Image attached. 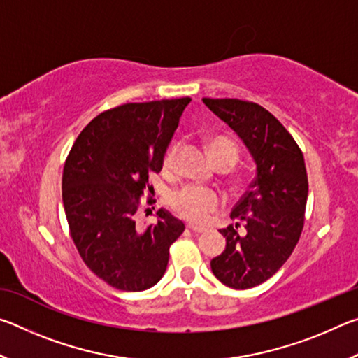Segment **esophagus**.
I'll use <instances>...</instances> for the list:
<instances>
[{"mask_svg": "<svg viewBox=\"0 0 358 358\" xmlns=\"http://www.w3.org/2000/svg\"><path fill=\"white\" fill-rule=\"evenodd\" d=\"M189 229L192 230L194 234H203V232H207V229L205 227H197V226H189Z\"/></svg>", "mask_w": 358, "mask_h": 358, "instance_id": "1", "label": "esophagus"}]
</instances>
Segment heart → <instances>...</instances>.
I'll use <instances>...</instances> for the list:
<instances>
[{
	"label": "heart",
	"instance_id": "heart-1",
	"mask_svg": "<svg viewBox=\"0 0 358 358\" xmlns=\"http://www.w3.org/2000/svg\"><path fill=\"white\" fill-rule=\"evenodd\" d=\"M180 151V143L173 142L167 148L162 166L164 171H172L175 159ZM210 156L213 162L226 161L230 166H235L240 156V148L232 138L216 137L210 142ZM172 207L183 220L192 224H203L208 216L221 207V197L215 191L197 186H185L172 196Z\"/></svg>",
	"mask_w": 358,
	"mask_h": 358
}]
</instances>
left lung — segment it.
I'll return each mask as SVG.
<instances>
[{
    "label": "left lung",
    "mask_w": 358,
    "mask_h": 358,
    "mask_svg": "<svg viewBox=\"0 0 358 358\" xmlns=\"http://www.w3.org/2000/svg\"><path fill=\"white\" fill-rule=\"evenodd\" d=\"M202 101L241 138L256 166L230 213L235 226L220 230L226 250L210 262L227 287L250 289L273 276L300 238L308 199L305 159L294 137L264 107L240 99ZM240 223L245 224L243 234Z\"/></svg>",
    "instance_id": "obj_1"
}]
</instances>
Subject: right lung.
<instances>
[{
    "instance_id": "1",
    "label": "right lung",
    "mask_w": 358,
    "mask_h": 358,
    "mask_svg": "<svg viewBox=\"0 0 358 358\" xmlns=\"http://www.w3.org/2000/svg\"><path fill=\"white\" fill-rule=\"evenodd\" d=\"M191 98L124 104L90 121L63 171V205L83 262L112 287L141 292L166 273L185 224L167 210L141 229L136 211L151 172H161Z\"/></svg>"
}]
</instances>
